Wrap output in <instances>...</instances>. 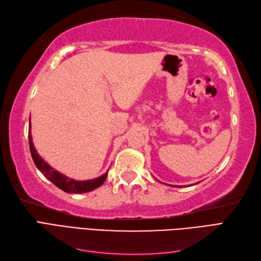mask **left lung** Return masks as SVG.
I'll list each match as a JSON object with an SVG mask.
<instances>
[{
	"mask_svg": "<svg viewBox=\"0 0 261 261\" xmlns=\"http://www.w3.org/2000/svg\"><path fill=\"white\" fill-rule=\"evenodd\" d=\"M160 183H161V181H160ZM169 186H173V185H169ZM175 187H183V186H175Z\"/></svg>",
	"mask_w": 261,
	"mask_h": 261,
	"instance_id": "obj_1",
	"label": "left lung"
}]
</instances>
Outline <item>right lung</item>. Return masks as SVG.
Masks as SVG:
<instances>
[{
	"label": "right lung",
	"instance_id": "1",
	"mask_svg": "<svg viewBox=\"0 0 261 261\" xmlns=\"http://www.w3.org/2000/svg\"><path fill=\"white\" fill-rule=\"evenodd\" d=\"M28 139H29L30 153H31V156H33V160L36 164V167L46 178H48L50 181H52L55 186L62 189V191H64L65 193H68V194H72V193L73 194H83V193L92 192L93 189L100 187L102 184L105 183V180L108 176V172H106L105 174H102L101 176H99L97 178H93V179L76 180L74 178L67 177L66 175L62 174V173H60L59 171L53 169L51 165L46 163L37 152V150L33 143V136H31L30 122H29V129H28Z\"/></svg>",
	"mask_w": 261,
	"mask_h": 261
}]
</instances>
